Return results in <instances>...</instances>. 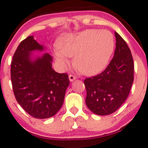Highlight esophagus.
<instances>
[{
  "label": "esophagus",
  "mask_w": 148,
  "mask_h": 148,
  "mask_svg": "<svg viewBox=\"0 0 148 148\" xmlns=\"http://www.w3.org/2000/svg\"><path fill=\"white\" fill-rule=\"evenodd\" d=\"M69 79H70V82H73L74 80H75L76 79V77L75 76V75H69Z\"/></svg>",
  "instance_id": "obj_1"
}]
</instances>
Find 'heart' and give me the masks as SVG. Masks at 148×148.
<instances>
[{
	"label": "heart",
	"instance_id": "heart-1",
	"mask_svg": "<svg viewBox=\"0 0 148 148\" xmlns=\"http://www.w3.org/2000/svg\"><path fill=\"white\" fill-rule=\"evenodd\" d=\"M114 45L113 35L108 31L87 29L65 37L58 45L54 57L65 69L70 64L67 57L74 56V65L78 71L84 75H95L107 66Z\"/></svg>",
	"mask_w": 148,
	"mask_h": 148
}]
</instances>
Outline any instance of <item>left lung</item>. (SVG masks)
<instances>
[{
    "label": "left lung",
    "mask_w": 148,
    "mask_h": 148,
    "mask_svg": "<svg viewBox=\"0 0 148 148\" xmlns=\"http://www.w3.org/2000/svg\"><path fill=\"white\" fill-rule=\"evenodd\" d=\"M114 56L105 70L84 80L87 108L95 114L107 116L116 112L125 102L133 82L134 64L130 48L115 32Z\"/></svg>",
    "instance_id": "obj_1"
}]
</instances>
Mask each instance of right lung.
Listing matches in <instances>:
<instances>
[{
    "mask_svg": "<svg viewBox=\"0 0 148 148\" xmlns=\"http://www.w3.org/2000/svg\"><path fill=\"white\" fill-rule=\"evenodd\" d=\"M45 49L32 35L29 36L20 43L11 64L12 84L17 101L30 116L41 119L58 113L70 84L67 74L53 69L50 55L33 53Z\"/></svg>",
    "mask_w": 148,
    "mask_h": 148,
    "instance_id": "add662e5",
    "label": "right lung"
}]
</instances>
